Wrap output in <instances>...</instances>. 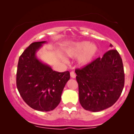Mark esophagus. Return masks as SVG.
Instances as JSON below:
<instances>
[{"mask_svg": "<svg viewBox=\"0 0 134 134\" xmlns=\"http://www.w3.org/2000/svg\"><path fill=\"white\" fill-rule=\"evenodd\" d=\"M70 77H71L72 78H76V74H75V72L74 71L70 72Z\"/></svg>", "mask_w": 134, "mask_h": 134, "instance_id": "esophagus-1", "label": "esophagus"}]
</instances>
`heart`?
I'll return each instance as SVG.
<instances>
[{
  "label": "heart",
  "mask_w": 134,
  "mask_h": 134,
  "mask_svg": "<svg viewBox=\"0 0 134 134\" xmlns=\"http://www.w3.org/2000/svg\"><path fill=\"white\" fill-rule=\"evenodd\" d=\"M98 52V47L95 44L89 43L87 41H81L73 44L66 51L70 57H78V62L82 65L90 63Z\"/></svg>",
  "instance_id": "b5f03b06"
}]
</instances>
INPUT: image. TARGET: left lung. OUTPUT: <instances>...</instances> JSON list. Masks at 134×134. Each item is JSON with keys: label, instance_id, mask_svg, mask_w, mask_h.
Instances as JSON below:
<instances>
[{"label": "left lung", "instance_id": "obj_1", "mask_svg": "<svg viewBox=\"0 0 134 134\" xmlns=\"http://www.w3.org/2000/svg\"><path fill=\"white\" fill-rule=\"evenodd\" d=\"M112 47V44H110ZM79 102L83 108L96 112L113 105L124 87L125 74L121 58L110 50L81 69H76Z\"/></svg>", "mask_w": 134, "mask_h": 134}]
</instances>
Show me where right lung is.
<instances>
[{"label": "right lung", "instance_id": "add662e5", "mask_svg": "<svg viewBox=\"0 0 134 134\" xmlns=\"http://www.w3.org/2000/svg\"><path fill=\"white\" fill-rule=\"evenodd\" d=\"M47 41L34 42L19 57L16 74V85L23 100L34 110L49 111L58 105L70 72L52 70L36 56Z\"/></svg>", "mask_w": 134, "mask_h": 134}]
</instances>
